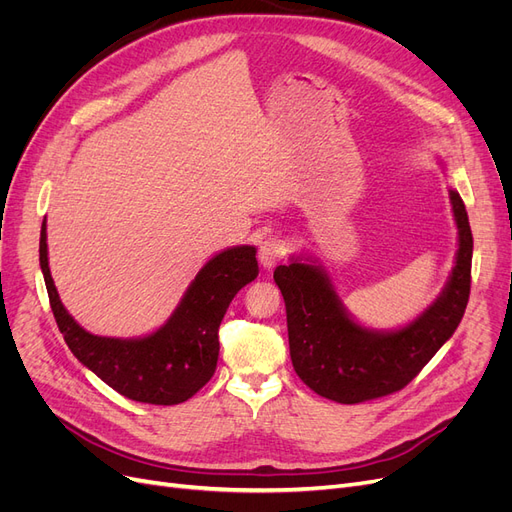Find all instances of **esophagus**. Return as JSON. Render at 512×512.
<instances>
[{"label": "esophagus", "instance_id": "34e87169", "mask_svg": "<svg viewBox=\"0 0 512 512\" xmlns=\"http://www.w3.org/2000/svg\"><path fill=\"white\" fill-rule=\"evenodd\" d=\"M287 255V244L276 236H270L261 242L259 246V261L266 270H272L278 261L285 259Z\"/></svg>", "mask_w": 512, "mask_h": 512}]
</instances>
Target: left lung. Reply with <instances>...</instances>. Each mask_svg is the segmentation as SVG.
I'll list each match as a JSON object with an SVG mask.
<instances>
[{
  "label": "left lung",
  "instance_id": "obj_1",
  "mask_svg": "<svg viewBox=\"0 0 512 512\" xmlns=\"http://www.w3.org/2000/svg\"><path fill=\"white\" fill-rule=\"evenodd\" d=\"M449 200L458 225L456 266L441 295L407 327L375 331L358 325L325 268L310 257H293L274 270L287 306L295 373L316 394L354 405L401 390L458 329L470 295L472 232L456 189H449Z\"/></svg>",
  "mask_w": 512,
  "mask_h": 512
}]
</instances>
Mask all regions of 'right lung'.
Segmentation results:
<instances>
[{"label": "right lung", "instance_id": "right-lung-1", "mask_svg": "<svg viewBox=\"0 0 512 512\" xmlns=\"http://www.w3.org/2000/svg\"><path fill=\"white\" fill-rule=\"evenodd\" d=\"M257 249L232 246L204 263L166 323L145 337L92 335L61 304L48 268L46 217L40 234V266L50 308L73 356L130 401L179 405L213 377L219 358V325L234 295L257 278Z\"/></svg>", "mask_w": 512, "mask_h": 512}]
</instances>
